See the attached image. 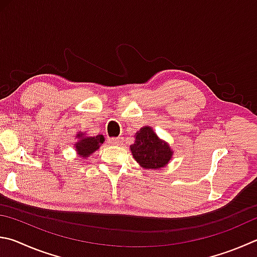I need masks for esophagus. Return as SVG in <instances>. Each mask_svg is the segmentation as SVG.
Here are the masks:
<instances>
[{
    "mask_svg": "<svg viewBox=\"0 0 257 257\" xmlns=\"http://www.w3.org/2000/svg\"><path fill=\"white\" fill-rule=\"evenodd\" d=\"M109 143L114 145V146H119L123 143L122 137H116V138H109Z\"/></svg>",
    "mask_w": 257,
    "mask_h": 257,
    "instance_id": "1",
    "label": "esophagus"
}]
</instances>
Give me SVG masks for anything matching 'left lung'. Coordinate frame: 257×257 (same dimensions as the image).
Listing matches in <instances>:
<instances>
[{"label": "left lung", "instance_id": "obj_1", "mask_svg": "<svg viewBox=\"0 0 257 257\" xmlns=\"http://www.w3.org/2000/svg\"><path fill=\"white\" fill-rule=\"evenodd\" d=\"M130 152L135 161L146 170H161L165 167L174 153L169 143L158 137L149 125H145L135 135V144L130 146Z\"/></svg>", "mask_w": 257, "mask_h": 257}]
</instances>
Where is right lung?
<instances>
[{
    "label": "right lung",
    "instance_id": "add662e5",
    "mask_svg": "<svg viewBox=\"0 0 257 257\" xmlns=\"http://www.w3.org/2000/svg\"><path fill=\"white\" fill-rule=\"evenodd\" d=\"M76 143L74 144V148L77 156L86 160L87 157L95 153L104 143L103 135H97V136H87L85 132H78L76 134Z\"/></svg>",
    "mask_w": 257,
    "mask_h": 257
}]
</instances>
